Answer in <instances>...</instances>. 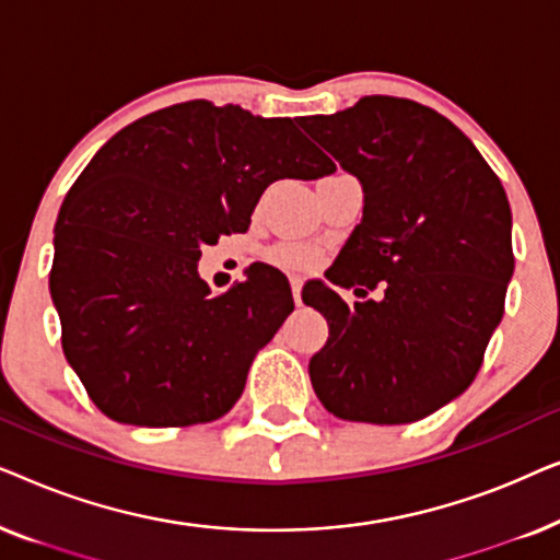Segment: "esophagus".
I'll list each match as a JSON object with an SVG mask.
<instances>
[{"instance_id":"34e87169","label":"esophagus","mask_w":560,"mask_h":560,"mask_svg":"<svg viewBox=\"0 0 560 560\" xmlns=\"http://www.w3.org/2000/svg\"><path fill=\"white\" fill-rule=\"evenodd\" d=\"M290 288H293L295 305H301V290H303V280H301V278H290Z\"/></svg>"}]
</instances>
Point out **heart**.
Instances as JSON below:
<instances>
[{"label": "heart", "instance_id": "1", "mask_svg": "<svg viewBox=\"0 0 560 560\" xmlns=\"http://www.w3.org/2000/svg\"><path fill=\"white\" fill-rule=\"evenodd\" d=\"M275 262L282 267H293V270H311L318 262V252L305 244H282L275 249Z\"/></svg>", "mask_w": 560, "mask_h": 560}]
</instances>
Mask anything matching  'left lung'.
Wrapping results in <instances>:
<instances>
[{
  "instance_id": "obj_1",
  "label": "left lung",
  "mask_w": 560,
  "mask_h": 560,
  "mask_svg": "<svg viewBox=\"0 0 560 560\" xmlns=\"http://www.w3.org/2000/svg\"><path fill=\"white\" fill-rule=\"evenodd\" d=\"M298 125L364 188L362 224L328 280L382 288L354 305L324 282L303 288L328 320L313 389L341 420L416 423L471 385L502 320L515 270L508 194L454 121L410 98L364 96Z\"/></svg>"
}]
</instances>
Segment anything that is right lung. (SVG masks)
Instances as JSON below:
<instances>
[{
	"mask_svg": "<svg viewBox=\"0 0 560 560\" xmlns=\"http://www.w3.org/2000/svg\"><path fill=\"white\" fill-rule=\"evenodd\" d=\"M331 171L293 119L206 98L152 112L96 152L60 206L50 295L68 364L106 418L180 428L234 408L295 303L272 267L213 298L201 247L247 232L272 180Z\"/></svg>",
	"mask_w": 560,
	"mask_h": 560,
	"instance_id": "obj_1",
	"label": "right lung"
}]
</instances>
